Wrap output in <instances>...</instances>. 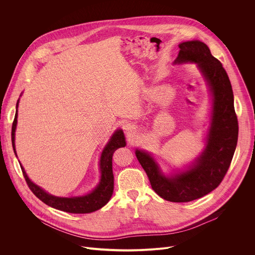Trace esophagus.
<instances>
[{
  "label": "esophagus",
  "instance_id": "1",
  "mask_svg": "<svg viewBox=\"0 0 255 255\" xmlns=\"http://www.w3.org/2000/svg\"><path fill=\"white\" fill-rule=\"evenodd\" d=\"M125 131H126V133H127V134L131 135V134H132V132H133L134 130H133V127H132L130 124H127V125L125 126Z\"/></svg>",
  "mask_w": 255,
  "mask_h": 255
}]
</instances>
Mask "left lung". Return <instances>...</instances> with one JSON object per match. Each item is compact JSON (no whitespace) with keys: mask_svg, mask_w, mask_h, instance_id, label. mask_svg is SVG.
Returning a JSON list of instances; mask_svg holds the SVG:
<instances>
[{"mask_svg":"<svg viewBox=\"0 0 255 255\" xmlns=\"http://www.w3.org/2000/svg\"><path fill=\"white\" fill-rule=\"evenodd\" d=\"M175 63L195 62L203 72L213 95L212 122L207 147L189 170L164 176L153 158L141 150L136 157L146 172L151 188L162 199L186 203L206 196L221 184L231 164L238 140V120L230 80L222 63L199 40L180 43Z\"/></svg>","mask_w":255,"mask_h":255,"instance_id":"8db88e82","label":"left lung"}]
</instances>
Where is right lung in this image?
<instances>
[{
	"label": "right lung",
	"mask_w": 255,
	"mask_h": 255,
	"mask_svg": "<svg viewBox=\"0 0 255 255\" xmlns=\"http://www.w3.org/2000/svg\"><path fill=\"white\" fill-rule=\"evenodd\" d=\"M19 102V101H18ZM18 108V103L16 105ZM17 125V111L15 114V118L12 125V145L13 149L16 154L15 149V130ZM126 145L124 133L122 130H117L114 135L111 137L110 141L107 144V146L102 152L100 166H101V181L99 186L89 195L77 198H59L54 197L46 192H44L41 188L33 184L32 181L28 178L24 168L22 165L21 169L23 172V176L26 180V183L32 193L37 197L40 201L44 204L63 211L67 213H74V214H86L95 212L102 207H104L109 201H110L113 191H114V175L112 169V157L115 150L120 147H124ZM17 156V155H16Z\"/></svg>",
	"instance_id": "right-lung-1"
}]
</instances>
